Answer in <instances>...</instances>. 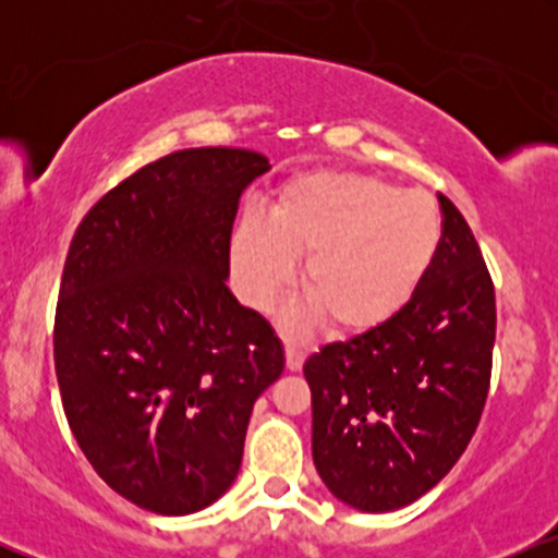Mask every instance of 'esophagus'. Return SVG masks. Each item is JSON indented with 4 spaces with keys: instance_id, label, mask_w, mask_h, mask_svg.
Masks as SVG:
<instances>
[{
    "instance_id": "34e87169",
    "label": "esophagus",
    "mask_w": 558,
    "mask_h": 558,
    "mask_svg": "<svg viewBox=\"0 0 558 558\" xmlns=\"http://www.w3.org/2000/svg\"><path fill=\"white\" fill-rule=\"evenodd\" d=\"M301 364H304V349H301L299 343L286 341V367L291 369V373H299Z\"/></svg>"
}]
</instances>
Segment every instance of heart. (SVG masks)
Returning <instances> with one entry per match:
<instances>
[{"label": "heart", "instance_id": "1", "mask_svg": "<svg viewBox=\"0 0 558 558\" xmlns=\"http://www.w3.org/2000/svg\"><path fill=\"white\" fill-rule=\"evenodd\" d=\"M444 220L430 196L356 172H310L280 191L272 217H243L233 272L243 301L270 310L291 286L296 257L310 296L288 310L291 328L328 317L360 332L399 315L430 272Z\"/></svg>", "mask_w": 558, "mask_h": 558}]
</instances>
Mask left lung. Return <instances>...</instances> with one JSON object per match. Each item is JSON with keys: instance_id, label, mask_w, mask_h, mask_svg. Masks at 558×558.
<instances>
[{"instance_id": "8db88e82", "label": "left lung", "mask_w": 558, "mask_h": 558, "mask_svg": "<svg viewBox=\"0 0 558 558\" xmlns=\"http://www.w3.org/2000/svg\"><path fill=\"white\" fill-rule=\"evenodd\" d=\"M444 241L399 315L304 362L312 457L343 504L409 506L448 475L490 388L496 293L470 226L444 194Z\"/></svg>"}]
</instances>
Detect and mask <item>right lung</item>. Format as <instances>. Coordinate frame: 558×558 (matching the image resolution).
<instances>
[{
    "label": "right lung",
    "mask_w": 558,
    "mask_h": 558,
    "mask_svg": "<svg viewBox=\"0 0 558 558\" xmlns=\"http://www.w3.org/2000/svg\"><path fill=\"white\" fill-rule=\"evenodd\" d=\"M267 170L248 149L172 151L70 241L54 315L68 425L96 475L155 514L233 485L254 401L283 373L275 330L226 283L239 198Z\"/></svg>",
    "instance_id": "add662e5"
}]
</instances>
